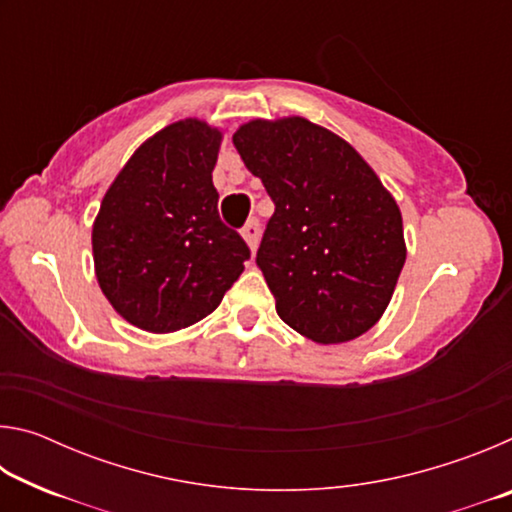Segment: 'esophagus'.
<instances>
[{
    "instance_id": "obj_1",
    "label": "esophagus",
    "mask_w": 512,
    "mask_h": 512,
    "mask_svg": "<svg viewBox=\"0 0 512 512\" xmlns=\"http://www.w3.org/2000/svg\"><path fill=\"white\" fill-rule=\"evenodd\" d=\"M241 235H244L250 250H257V244H259V221L257 219H250L244 225V228H241Z\"/></svg>"
}]
</instances>
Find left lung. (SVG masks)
I'll use <instances>...</instances> for the list:
<instances>
[{"instance_id": "obj_1", "label": "left lung", "mask_w": 512, "mask_h": 512, "mask_svg": "<svg viewBox=\"0 0 512 512\" xmlns=\"http://www.w3.org/2000/svg\"><path fill=\"white\" fill-rule=\"evenodd\" d=\"M275 212L257 266L284 323L316 343L377 323L402 273V214L366 160L302 117L255 119L232 135Z\"/></svg>"}]
</instances>
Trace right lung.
<instances>
[{
    "instance_id": "add662e5",
    "label": "right lung",
    "mask_w": 512,
    "mask_h": 512,
    "mask_svg": "<svg viewBox=\"0 0 512 512\" xmlns=\"http://www.w3.org/2000/svg\"><path fill=\"white\" fill-rule=\"evenodd\" d=\"M221 133L185 119L146 140L103 196L92 228L103 296L128 323L167 334L221 305L250 248L219 216Z\"/></svg>"
}]
</instances>
